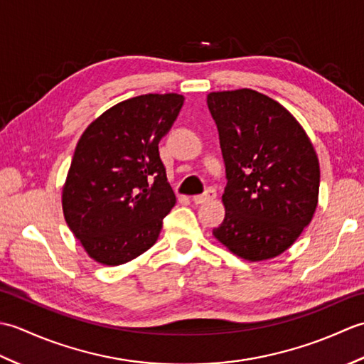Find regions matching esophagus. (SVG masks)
I'll use <instances>...</instances> for the list:
<instances>
[{
  "label": "esophagus",
  "instance_id": "1",
  "mask_svg": "<svg viewBox=\"0 0 364 364\" xmlns=\"http://www.w3.org/2000/svg\"><path fill=\"white\" fill-rule=\"evenodd\" d=\"M215 197H218V192H215V189L210 188V189L205 191V194L192 197V202H194L196 205H202V203H206V202H211V200H214Z\"/></svg>",
  "mask_w": 364,
  "mask_h": 364
}]
</instances>
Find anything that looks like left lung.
Returning a JSON list of instances; mask_svg holds the SVG:
<instances>
[{"mask_svg":"<svg viewBox=\"0 0 364 364\" xmlns=\"http://www.w3.org/2000/svg\"><path fill=\"white\" fill-rule=\"evenodd\" d=\"M228 184L225 219L214 237L245 261L275 258L311 222L319 198V159L296 117L252 89L208 94Z\"/></svg>","mask_w":364,"mask_h":364,"instance_id":"obj_1","label":"left lung"}]
</instances>
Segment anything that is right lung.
Instances as JSON below:
<instances>
[{"mask_svg": "<svg viewBox=\"0 0 364 364\" xmlns=\"http://www.w3.org/2000/svg\"><path fill=\"white\" fill-rule=\"evenodd\" d=\"M184 97L146 94L105 111L84 129L63 188L68 228L89 257L120 266L156 242L176 203L158 144Z\"/></svg>", "mask_w": 364, "mask_h": 364, "instance_id": "obj_1", "label": "right lung"}]
</instances>
